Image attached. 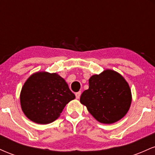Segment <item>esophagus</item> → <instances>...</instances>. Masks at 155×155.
<instances>
[{
	"label": "esophagus",
	"instance_id": "obj_1",
	"mask_svg": "<svg viewBox=\"0 0 155 155\" xmlns=\"http://www.w3.org/2000/svg\"><path fill=\"white\" fill-rule=\"evenodd\" d=\"M76 97L77 99H79V97H80V96H81V92L80 91H79V92H76Z\"/></svg>",
	"mask_w": 155,
	"mask_h": 155
}]
</instances>
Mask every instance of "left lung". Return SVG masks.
<instances>
[{
  "instance_id": "obj_1",
  "label": "left lung",
  "mask_w": 155,
  "mask_h": 155,
  "mask_svg": "<svg viewBox=\"0 0 155 155\" xmlns=\"http://www.w3.org/2000/svg\"><path fill=\"white\" fill-rule=\"evenodd\" d=\"M132 95L128 83L119 73L105 70L89 79V89L80 97L92 117L104 124H112L125 116Z\"/></svg>"
}]
</instances>
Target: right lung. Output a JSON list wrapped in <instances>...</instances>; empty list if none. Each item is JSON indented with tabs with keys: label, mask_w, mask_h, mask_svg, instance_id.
<instances>
[{
	"label": "right lung",
	"mask_w": 155,
	"mask_h": 155,
	"mask_svg": "<svg viewBox=\"0 0 155 155\" xmlns=\"http://www.w3.org/2000/svg\"><path fill=\"white\" fill-rule=\"evenodd\" d=\"M75 97L65 79L58 74L36 72L23 85L20 104L30 120L46 124L56 120L66 104Z\"/></svg>",
	"instance_id": "right-lung-1"
}]
</instances>
